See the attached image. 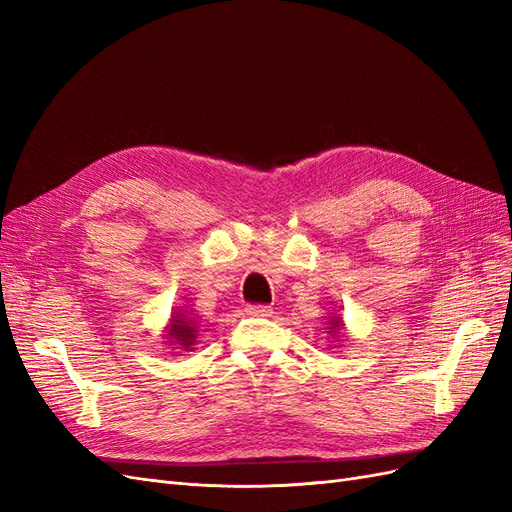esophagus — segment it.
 <instances>
[{
	"label": "esophagus",
	"instance_id": "esophagus-1",
	"mask_svg": "<svg viewBox=\"0 0 512 512\" xmlns=\"http://www.w3.org/2000/svg\"><path fill=\"white\" fill-rule=\"evenodd\" d=\"M245 312L250 316H258V318H267L273 314V309L269 305H247Z\"/></svg>",
	"mask_w": 512,
	"mask_h": 512
}]
</instances>
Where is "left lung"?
<instances>
[{
    "mask_svg": "<svg viewBox=\"0 0 512 512\" xmlns=\"http://www.w3.org/2000/svg\"><path fill=\"white\" fill-rule=\"evenodd\" d=\"M329 329H333L335 333H337L339 329H342V318H335V316H333V318H331V327H329ZM333 331H331V333H333Z\"/></svg>",
    "mask_w": 512,
    "mask_h": 512,
    "instance_id": "left-lung-1",
    "label": "left lung"
}]
</instances>
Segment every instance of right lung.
<instances>
[{"label": "right lung", "instance_id": "1", "mask_svg": "<svg viewBox=\"0 0 512 512\" xmlns=\"http://www.w3.org/2000/svg\"><path fill=\"white\" fill-rule=\"evenodd\" d=\"M196 322L185 318V314H177L170 318V324L166 327V339H170L173 346H181L183 350H192V346L196 344Z\"/></svg>", "mask_w": 512, "mask_h": 512}]
</instances>
